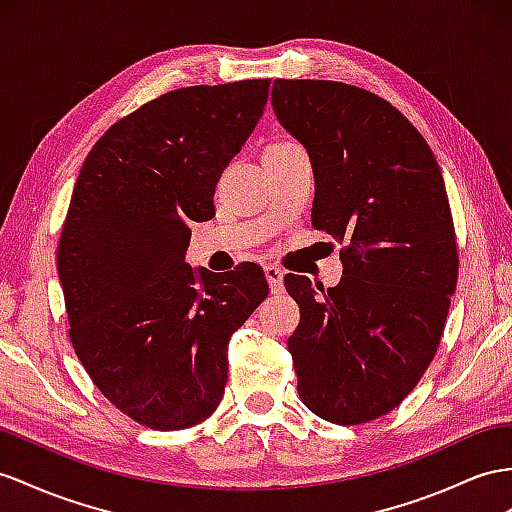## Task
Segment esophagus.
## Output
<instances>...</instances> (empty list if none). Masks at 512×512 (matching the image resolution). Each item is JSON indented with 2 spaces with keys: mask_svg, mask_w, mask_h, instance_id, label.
<instances>
[{
  "mask_svg": "<svg viewBox=\"0 0 512 512\" xmlns=\"http://www.w3.org/2000/svg\"><path fill=\"white\" fill-rule=\"evenodd\" d=\"M264 272H266V279H268L272 294L283 292V270L277 266H266Z\"/></svg>",
  "mask_w": 512,
  "mask_h": 512,
  "instance_id": "34e87169",
  "label": "esophagus"
}]
</instances>
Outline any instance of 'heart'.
<instances>
[{"mask_svg":"<svg viewBox=\"0 0 512 512\" xmlns=\"http://www.w3.org/2000/svg\"><path fill=\"white\" fill-rule=\"evenodd\" d=\"M277 144H283V142H277Z\"/></svg>","mask_w":512,"mask_h":512,"instance_id":"obj_1","label":"heart"}]
</instances>
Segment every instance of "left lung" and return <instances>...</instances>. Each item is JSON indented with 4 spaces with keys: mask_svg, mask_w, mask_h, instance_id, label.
I'll return each instance as SVG.
<instances>
[{
    "mask_svg": "<svg viewBox=\"0 0 512 512\" xmlns=\"http://www.w3.org/2000/svg\"><path fill=\"white\" fill-rule=\"evenodd\" d=\"M272 108L316 177L311 222L344 244L339 285L287 274L298 396L333 424H365L409 396L441 342L456 235L441 168L413 123L370 90L274 80Z\"/></svg>",
    "mask_w": 512,
    "mask_h": 512,
    "instance_id": "left-lung-1",
    "label": "left lung"
}]
</instances>
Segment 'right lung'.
Instances as JSON below:
<instances>
[{
	"label": "right lung",
	"instance_id": "add662e5",
	"mask_svg": "<svg viewBox=\"0 0 512 512\" xmlns=\"http://www.w3.org/2000/svg\"><path fill=\"white\" fill-rule=\"evenodd\" d=\"M270 80L188 86L114 123L86 155L58 244L69 337L97 389L153 430L201 424L227 385L231 335L268 296L253 261L186 264L190 220L264 114Z\"/></svg>",
	"mask_w": 512,
	"mask_h": 512
}]
</instances>
